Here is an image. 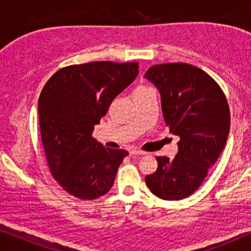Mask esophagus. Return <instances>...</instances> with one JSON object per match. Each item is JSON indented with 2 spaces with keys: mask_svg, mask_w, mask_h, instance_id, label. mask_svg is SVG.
<instances>
[{
  "mask_svg": "<svg viewBox=\"0 0 251 251\" xmlns=\"http://www.w3.org/2000/svg\"><path fill=\"white\" fill-rule=\"evenodd\" d=\"M147 154L146 152H144V151H140V150H130V155H145Z\"/></svg>",
  "mask_w": 251,
  "mask_h": 251,
  "instance_id": "1",
  "label": "esophagus"
}]
</instances>
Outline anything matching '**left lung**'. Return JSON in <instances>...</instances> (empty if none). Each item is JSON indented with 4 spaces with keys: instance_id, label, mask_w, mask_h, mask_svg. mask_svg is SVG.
Here are the masks:
<instances>
[{
    "instance_id": "1",
    "label": "left lung",
    "mask_w": 251,
    "mask_h": 251,
    "mask_svg": "<svg viewBox=\"0 0 251 251\" xmlns=\"http://www.w3.org/2000/svg\"><path fill=\"white\" fill-rule=\"evenodd\" d=\"M144 77L157 88L164 122L179 136L176 156H156L157 169L145 181L157 198L181 200L201 186L224 150L231 125L227 99L210 75L190 64L154 65Z\"/></svg>"
}]
</instances>
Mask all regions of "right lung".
<instances>
[{
  "mask_svg": "<svg viewBox=\"0 0 251 251\" xmlns=\"http://www.w3.org/2000/svg\"><path fill=\"white\" fill-rule=\"evenodd\" d=\"M138 74V63L92 61L60 68L39 98L41 139L52 177L67 193L95 200L111 190L128 155L96 142L95 126Z\"/></svg>",
  "mask_w": 251,
  "mask_h": 251,
  "instance_id": "right-lung-1",
  "label": "right lung"
}]
</instances>
